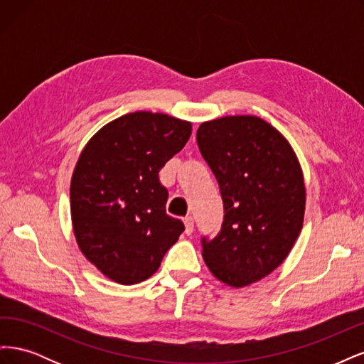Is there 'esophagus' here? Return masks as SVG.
Instances as JSON below:
<instances>
[{
  "instance_id": "obj_1",
  "label": "esophagus",
  "mask_w": 364,
  "mask_h": 364,
  "mask_svg": "<svg viewBox=\"0 0 364 364\" xmlns=\"http://www.w3.org/2000/svg\"><path fill=\"white\" fill-rule=\"evenodd\" d=\"M183 223H185V234L186 235H191L193 230H194V220H193V217H185L183 218Z\"/></svg>"
}]
</instances>
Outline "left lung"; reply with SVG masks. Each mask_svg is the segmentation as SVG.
Here are the masks:
<instances>
[{
  "label": "left lung",
  "instance_id": "1",
  "mask_svg": "<svg viewBox=\"0 0 364 364\" xmlns=\"http://www.w3.org/2000/svg\"><path fill=\"white\" fill-rule=\"evenodd\" d=\"M197 144L222 193L225 217L218 235L202 240L214 277L241 289L278 269L299 237L306 191L290 142L255 115L205 121Z\"/></svg>",
  "mask_w": 364,
  "mask_h": 364
}]
</instances>
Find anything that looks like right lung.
I'll return each instance as SVG.
<instances>
[{"label":"right lung","mask_w":364,"mask_h":364,"mask_svg":"<svg viewBox=\"0 0 364 364\" xmlns=\"http://www.w3.org/2000/svg\"><path fill=\"white\" fill-rule=\"evenodd\" d=\"M190 121L130 112L86 142L70 186L74 237L85 258L114 282L149 279L183 223L165 211L159 170L191 136Z\"/></svg>","instance_id":"obj_1"}]
</instances>
